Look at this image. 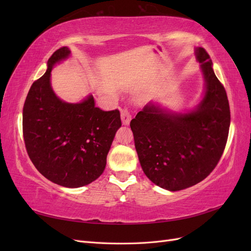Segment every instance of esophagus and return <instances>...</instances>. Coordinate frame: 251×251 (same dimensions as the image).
I'll return each instance as SVG.
<instances>
[{"label": "esophagus", "instance_id": "34e87169", "mask_svg": "<svg viewBox=\"0 0 251 251\" xmlns=\"http://www.w3.org/2000/svg\"><path fill=\"white\" fill-rule=\"evenodd\" d=\"M131 118H132V115L130 111H128L127 109H123L121 110V120H123V124L127 126L128 124H130L131 121Z\"/></svg>", "mask_w": 251, "mask_h": 251}]
</instances>
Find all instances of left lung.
<instances>
[{"label": "left lung", "instance_id": "1", "mask_svg": "<svg viewBox=\"0 0 251 251\" xmlns=\"http://www.w3.org/2000/svg\"><path fill=\"white\" fill-rule=\"evenodd\" d=\"M205 78V95L197 109L169 114L150 103L131 120L142 171L155 183L176 192L206 178L222 157L230 126L225 88L204 48L196 50Z\"/></svg>", "mask_w": 251, "mask_h": 251}]
</instances>
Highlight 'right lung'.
<instances>
[{"mask_svg":"<svg viewBox=\"0 0 251 251\" xmlns=\"http://www.w3.org/2000/svg\"><path fill=\"white\" fill-rule=\"evenodd\" d=\"M69 54L67 47L56 50L48 59L46 73L32 83L23 108V136L30 160L44 177L76 188L103 173L121 119L118 110L97 108L92 95L68 103L54 94L51 70Z\"/></svg>","mask_w":251,"mask_h":251,"instance_id":"1","label":"right lung"}]
</instances>
